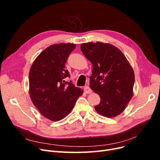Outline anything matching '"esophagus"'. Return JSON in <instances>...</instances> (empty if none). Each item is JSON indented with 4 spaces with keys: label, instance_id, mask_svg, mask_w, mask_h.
<instances>
[{
    "label": "esophagus",
    "instance_id": "obj_1",
    "mask_svg": "<svg viewBox=\"0 0 160 160\" xmlns=\"http://www.w3.org/2000/svg\"><path fill=\"white\" fill-rule=\"evenodd\" d=\"M84 91H85V93H87V94H89V93H92V90H91V89L89 87V86H86L85 88H84Z\"/></svg>",
    "mask_w": 160,
    "mask_h": 160
}]
</instances>
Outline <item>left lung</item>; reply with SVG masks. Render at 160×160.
Returning <instances> with one entry per match:
<instances>
[{
    "label": "left lung",
    "mask_w": 160,
    "mask_h": 160,
    "mask_svg": "<svg viewBox=\"0 0 160 160\" xmlns=\"http://www.w3.org/2000/svg\"><path fill=\"white\" fill-rule=\"evenodd\" d=\"M81 50L93 65L89 87L100 98L96 111L107 117L119 115L132 97L135 82L127 59L119 48L101 42L82 43Z\"/></svg>",
    "instance_id": "8db88e82"
}]
</instances>
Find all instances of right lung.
Masks as SVG:
<instances>
[{"label":"right lung","instance_id":"1","mask_svg":"<svg viewBox=\"0 0 160 160\" xmlns=\"http://www.w3.org/2000/svg\"><path fill=\"white\" fill-rule=\"evenodd\" d=\"M75 44L52 45L42 52L33 62L29 72L30 97L33 104L47 119H63L75 105L83 90L75 87L65 64Z\"/></svg>","mask_w":160,"mask_h":160}]
</instances>
